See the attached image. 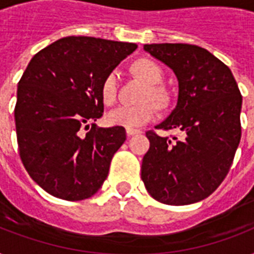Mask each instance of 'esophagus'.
Returning a JSON list of instances; mask_svg holds the SVG:
<instances>
[{
  "label": "esophagus",
  "mask_w": 254,
  "mask_h": 254,
  "mask_svg": "<svg viewBox=\"0 0 254 254\" xmlns=\"http://www.w3.org/2000/svg\"><path fill=\"white\" fill-rule=\"evenodd\" d=\"M141 133V130H138V129H127V134L129 135V137H131V135H135V134H139Z\"/></svg>",
  "instance_id": "esophagus-1"
}]
</instances>
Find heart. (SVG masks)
<instances>
[{
    "label": "heart",
    "mask_w": 254,
    "mask_h": 254,
    "mask_svg": "<svg viewBox=\"0 0 254 254\" xmlns=\"http://www.w3.org/2000/svg\"><path fill=\"white\" fill-rule=\"evenodd\" d=\"M131 68L137 75L147 81V87L143 92L142 100L145 103L138 105H127L123 104L112 109L107 115V121L112 127H121L127 129L142 127L145 124L153 121L155 117V105L163 107L167 103V92L161 85L163 80V71L157 62L149 58H139L133 63ZM119 91V75L116 71H112L104 77L100 93L105 105H112L117 99Z\"/></svg>",
    "instance_id": "obj_1"
}]
</instances>
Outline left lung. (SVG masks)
Returning a JSON list of instances; mask_svg holds the SVG:
<instances>
[{"label":"left lung","instance_id":"obj_1","mask_svg":"<svg viewBox=\"0 0 254 254\" xmlns=\"http://www.w3.org/2000/svg\"><path fill=\"white\" fill-rule=\"evenodd\" d=\"M147 53L173 69L179 81L174 108L158 130H147L150 147L141 178L155 200L170 205L196 203L209 196L227 177L241 138L243 96L231 69L195 45L153 43Z\"/></svg>","mask_w":254,"mask_h":254}]
</instances>
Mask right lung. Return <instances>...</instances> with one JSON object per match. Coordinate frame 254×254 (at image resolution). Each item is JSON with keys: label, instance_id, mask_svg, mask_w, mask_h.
<instances>
[{"label": "right lung", "instance_id": "right-lung-1", "mask_svg": "<svg viewBox=\"0 0 254 254\" xmlns=\"http://www.w3.org/2000/svg\"><path fill=\"white\" fill-rule=\"evenodd\" d=\"M135 49L134 43L65 37L30 61L18 83L14 119L22 163L46 192L83 200L107 179L127 131L89 123L103 116L104 77Z\"/></svg>", "mask_w": 254, "mask_h": 254}]
</instances>
